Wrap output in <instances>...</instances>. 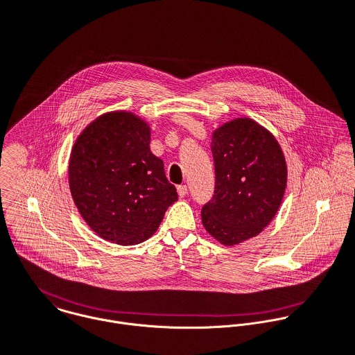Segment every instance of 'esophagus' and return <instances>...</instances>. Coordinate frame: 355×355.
<instances>
[{
  "instance_id": "1",
  "label": "esophagus",
  "mask_w": 355,
  "mask_h": 355,
  "mask_svg": "<svg viewBox=\"0 0 355 355\" xmlns=\"http://www.w3.org/2000/svg\"><path fill=\"white\" fill-rule=\"evenodd\" d=\"M178 194L180 198H183L186 194H187V186L186 184H182L178 187Z\"/></svg>"
}]
</instances>
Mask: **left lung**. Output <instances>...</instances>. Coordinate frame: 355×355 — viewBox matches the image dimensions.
Listing matches in <instances>:
<instances>
[{
  "mask_svg": "<svg viewBox=\"0 0 355 355\" xmlns=\"http://www.w3.org/2000/svg\"><path fill=\"white\" fill-rule=\"evenodd\" d=\"M215 196L202 207L205 230L226 246L263 232L284 200L288 168L275 136L248 117L225 122L212 133Z\"/></svg>",
  "mask_w": 355,
  "mask_h": 355,
  "instance_id": "8db88e82",
  "label": "left lung"
}]
</instances>
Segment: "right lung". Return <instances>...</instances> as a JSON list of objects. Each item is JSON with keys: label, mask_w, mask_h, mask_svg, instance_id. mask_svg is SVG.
<instances>
[{"label": "right lung", "mask_w": 355, "mask_h": 355, "mask_svg": "<svg viewBox=\"0 0 355 355\" xmlns=\"http://www.w3.org/2000/svg\"><path fill=\"white\" fill-rule=\"evenodd\" d=\"M151 129L135 113L94 119L77 137L69 186L85 223L106 241L136 245L153 236L178 193L150 151Z\"/></svg>", "instance_id": "1"}]
</instances>
